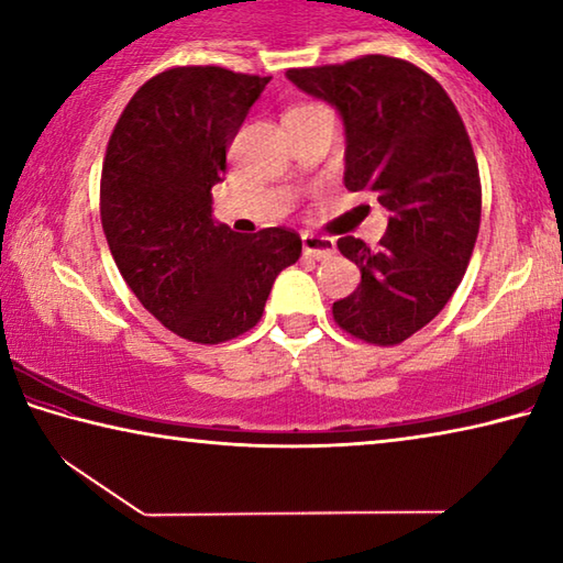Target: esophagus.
I'll return each instance as SVG.
<instances>
[{
  "label": "esophagus",
  "mask_w": 563,
  "mask_h": 563,
  "mask_svg": "<svg viewBox=\"0 0 563 563\" xmlns=\"http://www.w3.org/2000/svg\"><path fill=\"white\" fill-rule=\"evenodd\" d=\"M302 253L308 258L316 261H325L335 255V241L325 235H316V233H302Z\"/></svg>",
  "instance_id": "34e87169"
}]
</instances>
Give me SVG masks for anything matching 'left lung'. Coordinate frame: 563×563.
<instances>
[{
  "label": "left lung",
  "mask_w": 563,
  "mask_h": 563,
  "mask_svg": "<svg viewBox=\"0 0 563 563\" xmlns=\"http://www.w3.org/2000/svg\"><path fill=\"white\" fill-rule=\"evenodd\" d=\"M285 76L338 109L345 188L369 190L389 211L375 251L352 235L338 241L362 280L332 305V316L360 340L399 345L440 316L479 233V168L460 111L430 74L395 56L367 54Z\"/></svg>",
  "instance_id": "left-lung-1"
}]
</instances>
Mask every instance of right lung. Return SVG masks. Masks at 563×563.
Wrapping results in <instances>:
<instances>
[{
  "mask_svg": "<svg viewBox=\"0 0 563 563\" xmlns=\"http://www.w3.org/2000/svg\"><path fill=\"white\" fill-rule=\"evenodd\" d=\"M268 81L221 66L158 74L126 103L103 158L101 225L123 280L161 325L201 345L251 330L302 251L285 228L238 235L213 221L225 151Z\"/></svg>",
  "mask_w": 563,
  "mask_h": 563,
  "instance_id": "right-lung-1",
  "label": "right lung"
}]
</instances>
